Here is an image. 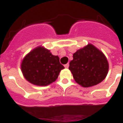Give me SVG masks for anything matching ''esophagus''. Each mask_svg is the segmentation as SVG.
I'll list each match as a JSON object with an SVG mask.
<instances>
[{
	"mask_svg": "<svg viewBox=\"0 0 123 123\" xmlns=\"http://www.w3.org/2000/svg\"><path fill=\"white\" fill-rule=\"evenodd\" d=\"M69 66V63H67V64H66V65L64 66V67H65L66 68H68Z\"/></svg>",
	"mask_w": 123,
	"mask_h": 123,
	"instance_id": "esophagus-1",
	"label": "esophagus"
}]
</instances>
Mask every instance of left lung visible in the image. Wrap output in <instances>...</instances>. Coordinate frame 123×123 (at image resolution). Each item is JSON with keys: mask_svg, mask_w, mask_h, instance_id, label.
<instances>
[{"mask_svg": "<svg viewBox=\"0 0 123 123\" xmlns=\"http://www.w3.org/2000/svg\"><path fill=\"white\" fill-rule=\"evenodd\" d=\"M69 69L75 82L83 87H89L105 80L109 71V63L100 49L88 43L74 53Z\"/></svg>", "mask_w": 123, "mask_h": 123, "instance_id": "1", "label": "left lung"}]
</instances>
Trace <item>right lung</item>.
<instances>
[{
    "label": "right lung",
    "instance_id": "right-lung-1",
    "mask_svg": "<svg viewBox=\"0 0 123 123\" xmlns=\"http://www.w3.org/2000/svg\"><path fill=\"white\" fill-rule=\"evenodd\" d=\"M21 71L26 80L33 85L46 86L57 80L64 69L57 55L52 54L43 46L35 48L22 60Z\"/></svg>",
    "mask_w": 123,
    "mask_h": 123
}]
</instances>
